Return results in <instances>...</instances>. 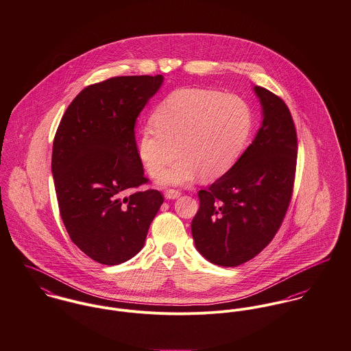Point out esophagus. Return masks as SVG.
Here are the masks:
<instances>
[{"label": "esophagus", "instance_id": "1", "mask_svg": "<svg viewBox=\"0 0 351 351\" xmlns=\"http://www.w3.org/2000/svg\"><path fill=\"white\" fill-rule=\"evenodd\" d=\"M180 195H182V193L178 191V190H167L164 196H165L167 199H178Z\"/></svg>", "mask_w": 351, "mask_h": 351}]
</instances>
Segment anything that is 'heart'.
<instances>
[{"label": "heart", "instance_id": "b5f03b06", "mask_svg": "<svg viewBox=\"0 0 351 351\" xmlns=\"http://www.w3.org/2000/svg\"><path fill=\"white\" fill-rule=\"evenodd\" d=\"M152 122L138 132V158L151 176H157L176 151L179 157L157 183L179 186L199 175L215 180L230 171L247 140L252 116L247 104L237 95L183 87L157 105Z\"/></svg>", "mask_w": 351, "mask_h": 351}]
</instances>
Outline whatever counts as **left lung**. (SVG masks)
<instances>
[{"instance_id": "left-lung-1", "label": "left lung", "mask_w": 351, "mask_h": 351, "mask_svg": "<svg viewBox=\"0 0 351 351\" xmlns=\"http://www.w3.org/2000/svg\"><path fill=\"white\" fill-rule=\"evenodd\" d=\"M253 91L261 126L230 171L197 193L200 206L191 223L197 252L221 267L252 260L272 241L293 189L298 138L289 109L264 87Z\"/></svg>"}]
</instances>
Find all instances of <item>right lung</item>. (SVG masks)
<instances>
[{"label":"right lung","instance_id":"right-lung-1","mask_svg":"<svg viewBox=\"0 0 351 351\" xmlns=\"http://www.w3.org/2000/svg\"><path fill=\"white\" fill-rule=\"evenodd\" d=\"M164 77H117L83 88L59 123L52 176L71 241L94 261L118 265L144 246L162 204L157 190L121 197L147 183L137 155L136 119Z\"/></svg>","mask_w":351,"mask_h":351}]
</instances>
